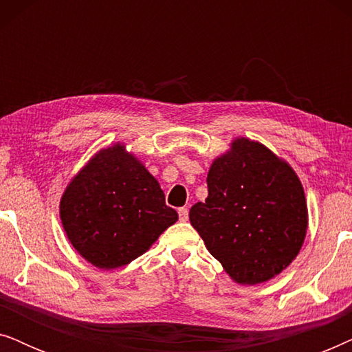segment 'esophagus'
Returning a JSON list of instances; mask_svg holds the SVG:
<instances>
[{
	"instance_id": "obj_1",
	"label": "esophagus",
	"mask_w": 352,
	"mask_h": 352,
	"mask_svg": "<svg viewBox=\"0 0 352 352\" xmlns=\"http://www.w3.org/2000/svg\"><path fill=\"white\" fill-rule=\"evenodd\" d=\"M177 213H179V219L182 221V223L189 219V210H187L186 206H182V208L177 210Z\"/></svg>"
}]
</instances>
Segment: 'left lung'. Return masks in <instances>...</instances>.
I'll list each match as a JSON object with an SVG mask.
<instances>
[{
	"mask_svg": "<svg viewBox=\"0 0 352 352\" xmlns=\"http://www.w3.org/2000/svg\"><path fill=\"white\" fill-rule=\"evenodd\" d=\"M208 197L189 211L190 224L235 283L271 280L300 253L307 230L305 189L271 148L237 138L211 163Z\"/></svg>",
	"mask_w": 352,
	"mask_h": 352,
	"instance_id": "1",
	"label": "left lung"
}]
</instances>
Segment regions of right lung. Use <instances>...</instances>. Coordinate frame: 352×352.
I'll list each match as a JSON object with an SVG mask.
<instances>
[{"label": "right lung", "mask_w": 352, "mask_h": 352, "mask_svg": "<svg viewBox=\"0 0 352 352\" xmlns=\"http://www.w3.org/2000/svg\"><path fill=\"white\" fill-rule=\"evenodd\" d=\"M59 211L72 247L104 271L141 256L177 221L158 181L123 142L89 158L67 184Z\"/></svg>", "instance_id": "right-lung-1"}]
</instances>
